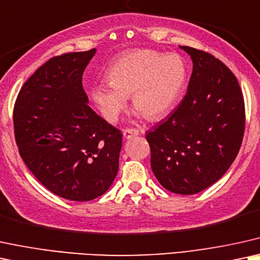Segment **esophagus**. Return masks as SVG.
Listing matches in <instances>:
<instances>
[{
	"mask_svg": "<svg viewBox=\"0 0 260 260\" xmlns=\"http://www.w3.org/2000/svg\"><path fill=\"white\" fill-rule=\"evenodd\" d=\"M138 134H139V131L136 129V128H127V129L123 131V138H126V139L137 137Z\"/></svg>",
	"mask_w": 260,
	"mask_h": 260,
	"instance_id": "34e87169",
	"label": "esophagus"
}]
</instances>
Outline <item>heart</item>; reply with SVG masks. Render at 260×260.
<instances>
[{
	"label": "heart",
	"mask_w": 260,
	"mask_h": 260,
	"mask_svg": "<svg viewBox=\"0 0 260 260\" xmlns=\"http://www.w3.org/2000/svg\"><path fill=\"white\" fill-rule=\"evenodd\" d=\"M107 84L91 87L90 97L102 116L115 122L126 107L133 114L159 120L172 111L185 92L188 71L181 56L150 49H136L120 55L108 67Z\"/></svg>",
	"instance_id": "heart-1"
}]
</instances>
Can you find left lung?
<instances>
[{
    "label": "left lung",
    "mask_w": 260,
    "mask_h": 260,
    "mask_svg": "<svg viewBox=\"0 0 260 260\" xmlns=\"http://www.w3.org/2000/svg\"><path fill=\"white\" fill-rule=\"evenodd\" d=\"M193 62L179 107L146 132L151 168L164 188L196 194L218 181L238 156L245 103L238 79L209 52L180 47Z\"/></svg>",
    "instance_id": "1"
}]
</instances>
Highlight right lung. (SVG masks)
<instances>
[{
	"label": "right lung",
	"mask_w": 260,
	"mask_h": 260,
	"mask_svg": "<svg viewBox=\"0 0 260 260\" xmlns=\"http://www.w3.org/2000/svg\"><path fill=\"white\" fill-rule=\"evenodd\" d=\"M96 49L55 56L21 87L14 134L21 158L50 192L88 202L119 172L122 134L88 107L83 73Z\"/></svg>",
	"instance_id": "obj_1"
}]
</instances>
